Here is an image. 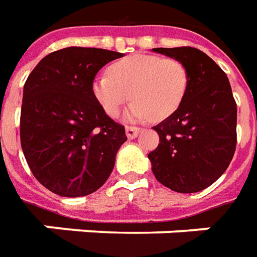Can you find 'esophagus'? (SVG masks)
Returning <instances> with one entry per match:
<instances>
[{
	"label": "esophagus",
	"instance_id": "34e87169",
	"mask_svg": "<svg viewBox=\"0 0 257 257\" xmlns=\"http://www.w3.org/2000/svg\"><path fill=\"white\" fill-rule=\"evenodd\" d=\"M141 132V128H136V126H126V136L129 139H135Z\"/></svg>",
	"mask_w": 257,
	"mask_h": 257
}]
</instances>
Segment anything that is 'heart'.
<instances>
[{"label":"heart","mask_w":257,"mask_h":257,"mask_svg":"<svg viewBox=\"0 0 257 257\" xmlns=\"http://www.w3.org/2000/svg\"><path fill=\"white\" fill-rule=\"evenodd\" d=\"M189 86V72L178 60L135 54L110 66L93 80V96L108 116L115 118L129 98L128 119H164L178 110Z\"/></svg>","instance_id":"heart-1"}]
</instances>
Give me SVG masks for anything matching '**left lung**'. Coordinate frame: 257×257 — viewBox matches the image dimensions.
Segmentation results:
<instances>
[{"instance_id": "8db88e82", "label": "left lung", "mask_w": 257, "mask_h": 257, "mask_svg": "<svg viewBox=\"0 0 257 257\" xmlns=\"http://www.w3.org/2000/svg\"><path fill=\"white\" fill-rule=\"evenodd\" d=\"M181 61L189 86L178 110L154 126L160 143L149 153L160 184L195 193L216 182L228 168L236 146V103L225 72L193 47L153 48Z\"/></svg>"}]
</instances>
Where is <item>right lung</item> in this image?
<instances>
[{"label": "right lung", "instance_id": "right-lung-1", "mask_svg": "<svg viewBox=\"0 0 257 257\" xmlns=\"http://www.w3.org/2000/svg\"><path fill=\"white\" fill-rule=\"evenodd\" d=\"M122 54L68 47L44 57L23 87L21 145L36 179L60 196H86L108 179L125 128L93 96V80Z\"/></svg>", "mask_w": 257, "mask_h": 257}]
</instances>
